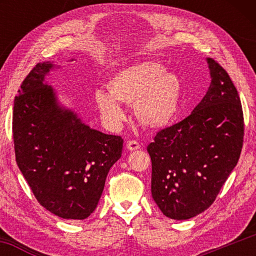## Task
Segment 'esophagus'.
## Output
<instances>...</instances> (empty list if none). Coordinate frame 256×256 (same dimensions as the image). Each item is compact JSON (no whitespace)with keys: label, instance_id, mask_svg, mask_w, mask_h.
Returning <instances> with one entry per match:
<instances>
[{"label":"esophagus","instance_id":"34e87169","mask_svg":"<svg viewBox=\"0 0 256 256\" xmlns=\"http://www.w3.org/2000/svg\"><path fill=\"white\" fill-rule=\"evenodd\" d=\"M126 149H128V151L138 150V149H140V144H138L136 141H128V144H126Z\"/></svg>","mask_w":256,"mask_h":256}]
</instances>
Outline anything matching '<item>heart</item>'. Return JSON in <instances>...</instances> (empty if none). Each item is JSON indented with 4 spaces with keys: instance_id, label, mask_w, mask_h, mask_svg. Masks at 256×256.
<instances>
[{
    "instance_id": "obj_1",
    "label": "heart",
    "mask_w": 256,
    "mask_h": 256,
    "mask_svg": "<svg viewBox=\"0 0 256 256\" xmlns=\"http://www.w3.org/2000/svg\"><path fill=\"white\" fill-rule=\"evenodd\" d=\"M106 88L108 92L94 94V102L110 128H118L124 120L122 105L133 106L140 124L151 130L170 125L180 110V78L158 60H138L120 68L107 81Z\"/></svg>"
}]
</instances>
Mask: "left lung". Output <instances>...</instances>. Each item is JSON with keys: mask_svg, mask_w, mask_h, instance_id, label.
Listing matches in <instances>:
<instances>
[{"mask_svg": "<svg viewBox=\"0 0 256 256\" xmlns=\"http://www.w3.org/2000/svg\"><path fill=\"white\" fill-rule=\"evenodd\" d=\"M211 82L188 118L157 133L148 146L151 194L162 214L186 220L206 210L240 159L244 118L228 73L206 58Z\"/></svg>", "mask_w": 256, "mask_h": 256, "instance_id": "obj_1", "label": "left lung"}]
</instances>
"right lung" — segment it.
I'll return each mask as SVG.
<instances>
[{"instance_id": "right-lung-1", "label": "right lung", "mask_w": 256, "mask_h": 256, "mask_svg": "<svg viewBox=\"0 0 256 256\" xmlns=\"http://www.w3.org/2000/svg\"><path fill=\"white\" fill-rule=\"evenodd\" d=\"M60 68L50 60L38 63L16 96V160L46 210L63 219L84 220L97 208L108 172L122 156L123 138L92 128L63 105L46 81Z\"/></svg>"}]
</instances>
